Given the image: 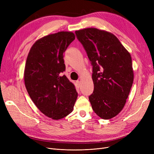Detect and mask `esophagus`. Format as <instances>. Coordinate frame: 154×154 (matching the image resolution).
<instances>
[{
	"instance_id": "obj_1",
	"label": "esophagus",
	"mask_w": 154,
	"mask_h": 154,
	"mask_svg": "<svg viewBox=\"0 0 154 154\" xmlns=\"http://www.w3.org/2000/svg\"><path fill=\"white\" fill-rule=\"evenodd\" d=\"M76 83H77V85H78L79 87H80V84H81V82L79 81V80H77V81H76Z\"/></svg>"
}]
</instances>
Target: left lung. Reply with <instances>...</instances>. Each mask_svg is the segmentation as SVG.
Returning <instances> with one entry per match:
<instances>
[{"instance_id": "1", "label": "left lung", "mask_w": 154, "mask_h": 154, "mask_svg": "<svg viewBox=\"0 0 154 154\" xmlns=\"http://www.w3.org/2000/svg\"><path fill=\"white\" fill-rule=\"evenodd\" d=\"M93 66L92 109L101 119L117 116L124 107L134 81L132 57L111 32L96 28L75 31Z\"/></svg>"}]
</instances>
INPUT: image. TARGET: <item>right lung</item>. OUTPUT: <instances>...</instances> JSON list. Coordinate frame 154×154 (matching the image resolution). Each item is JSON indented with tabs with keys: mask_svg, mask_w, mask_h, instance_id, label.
<instances>
[{
	"mask_svg": "<svg viewBox=\"0 0 154 154\" xmlns=\"http://www.w3.org/2000/svg\"><path fill=\"white\" fill-rule=\"evenodd\" d=\"M75 38L72 32L51 34L35 41L27 55L26 89L39 110L53 120L70 114L78 96L74 84L61 74L66 69L63 54Z\"/></svg>",
	"mask_w": 154,
	"mask_h": 154,
	"instance_id": "right-lung-1",
	"label": "right lung"
}]
</instances>
